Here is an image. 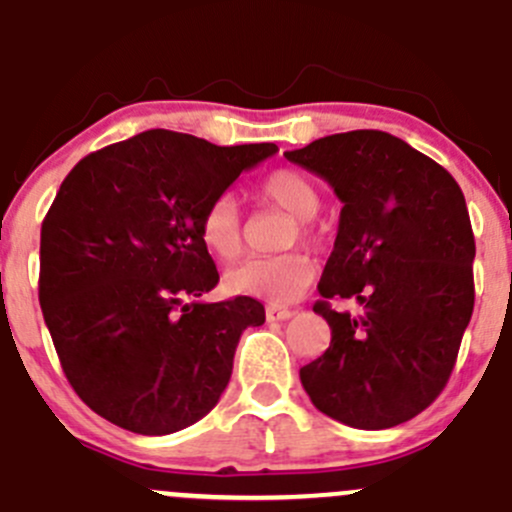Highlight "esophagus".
<instances>
[{"label": "esophagus", "instance_id": "esophagus-1", "mask_svg": "<svg viewBox=\"0 0 512 512\" xmlns=\"http://www.w3.org/2000/svg\"><path fill=\"white\" fill-rule=\"evenodd\" d=\"M267 320H290L292 315H295V310H290V307H277V305H270L265 310Z\"/></svg>", "mask_w": 512, "mask_h": 512}]
</instances>
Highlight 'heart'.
<instances>
[{"label":"heart","mask_w":512,"mask_h":512,"mask_svg":"<svg viewBox=\"0 0 512 512\" xmlns=\"http://www.w3.org/2000/svg\"><path fill=\"white\" fill-rule=\"evenodd\" d=\"M260 197L295 217L287 245H317V232L312 217L320 212L322 195L315 182L297 170H277L260 182ZM200 240L220 260H235L245 247L242 237L240 207L235 197L220 195L205 207L200 220ZM315 265L302 252L282 257H252L225 272L227 290L235 295L257 297V300L285 305L297 300L310 287Z\"/></svg>","instance_id":"b5f03b06"}]
</instances>
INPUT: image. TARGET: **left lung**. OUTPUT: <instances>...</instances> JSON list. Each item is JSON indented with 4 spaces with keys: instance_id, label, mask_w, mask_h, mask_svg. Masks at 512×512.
Instances as JSON below:
<instances>
[{
    "instance_id": "left-lung-1",
    "label": "left lung",
    "mask_w": 512,
    "mask_h": 512,
    "mask_svg": "<svg viewBox=\"0 0 512 512\" xmlns=\"http://www.w3.org/2000/svg\"><path fill=\"white\" fill-rule=\"evenodd\" d=\"M285 157L340 197L335 247L312 310L332 330L300 367L312 405L360 430L423 413L448 385L475 305V237L445 167L380 130L322 137ZM352 299L357 313H337Z\"/></svg>"
}]
</instances>
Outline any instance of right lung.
<instances>
[{"instance_id": "right-lung-1", "label": "right lung", "mask_w": 512, "mask_h": 512, "mask_svg": "<svg viewBox=\"0 0 512 512\" xmlns=\"http://www.w3.org/2000/svg\"><path fill=\"white\" fill-rule=\"evenodd\" d=\"M277 147H217L147 130L92 152L42 222L39 305L84 405L140 435L205 418L232 375L252 297L200 302L220 282L200 240L205 207Z\"/></svg>"}]
</instances>
